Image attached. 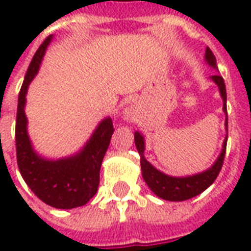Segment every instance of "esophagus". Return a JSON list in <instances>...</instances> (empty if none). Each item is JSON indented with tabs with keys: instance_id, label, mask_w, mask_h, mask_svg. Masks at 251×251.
Segmentation results:
<instances>
[{
	"instance_id": "1",
	"label": "esophagus",
	"mask_w": 251,
	"mask_h": 251,
	"mask_svg": "<svg viewBox=\"0 0 251 251\" xmlns=\"http://www.w3.org/2000/svg\"><path fill=\"white\" fill-rule=\"evenodd\" d=\"M124 117H125V120L129 121V122L134 121L137 117L136 109H134L133 106H127V107L125 109V111H124Z\"/></svg>"
}]
</instances>
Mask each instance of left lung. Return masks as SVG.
<instances>
[{"label":"left lung","instance_id":"1","mask_svg":"<svg viewBox=\"0 0 251 251\" xmlns=\"http://www.w3.org/2000/svg\"><path fill=\"white\" fill-rule=\"evenodd\" d=\"M205 62L208 63V66L218 70L215 56H214V53L208 47L205 50ZM211 79L219 87V93H221V97L223 99V111L226 114V124L225 125H226L227 129V94L225 80L218 74L212 75ZM134 141H136L137 151H138L140 157H141L140 163H141L142 177L145 180L148 187L152 189L153 194L157 195L158 198H161L164 200H169V201H183V200L191 199V198H195L196 195L201 194L203 191H205L215 181L218 175L221 172L223 160H225V154H226L227 137L223 141V149H222L219 157L216 158V161L211 168H208L204 172L192 175V176H185V177H174V176H168V175L163 174L158 169L154 168L152 164L144 157L145 141H144V137H142L141 133H138V131L134 133Z\"/></svg>","mask_w":251,"mask_h":251}]
</instances>
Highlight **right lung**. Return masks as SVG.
Returning a JSON list of instances; mask_svg holds the SVG:
<instances>
[{"mask_svg": "<svg viewBox=\"0 0 251 251\" xmlns=\"http://www.w3.org/2000/svg\"><path fill=\"white\" fill-rule=\"evenodd\" d=\"M52 36L47 37L32 59L19 94L16 118V153L20 174L32 192L46 204L70 210L80 207L97 194L99 171L114 133L111 118H104L80 152L60 160H47L33 151L26 131L25 102L29 83L40 68Z\"/></svg>", "mask_w": 251, "mask_h": 251, "instance_id": "right-lung-1", "label": "right lung"}]
</instances>
